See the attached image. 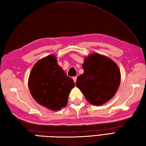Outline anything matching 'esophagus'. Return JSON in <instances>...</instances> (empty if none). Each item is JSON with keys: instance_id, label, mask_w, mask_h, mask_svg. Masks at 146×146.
I'll list each match as a JSON object with an SVG mask.
<instances>
[{"instance_id": "1", "label": "esophagus", "mask_w": 146, "mask_h": 146, "mask_svg": "<svg viewBox=\"0 0 146 146\" xmlns=\"http://www.w3.org/2000/svg\"><path fill=\"white\" fill-rule=\"evenodd\" d=\"M76 78H77V77H76V76H74V77H73V81H74V82H75V83H76Z\"/></svg>"}]
</instances>
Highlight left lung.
I'll use <instances>...</instances> for the list:
<instances>
[{
    "mask_svg": "<svg viewBox=\"0 0 146 146\" xmlns=\"http://www.w3.org/2000/svg\"><path fill=\"white\" fill-rule=\"evenodd\" d=\"M84 73L76 79V86L86 100L94 105H103L116 94L120 83L119 66L111 59L98 53L86 57Z\"/></svg>",
    "mask_w": 146,
    "mask_h": 146,
    "instance_id": "1",
    "label": "left lung"
}]
</instances>
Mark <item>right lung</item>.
<instances>
[{"instance_id": "right-lung-1", "label": "right lung", "mask_w": 146, "mask_h": 146, "mask_svg": "<svg viewBox=\"0 0 146 146\" xmlns=\"http://www.w3.org/2000/svg\"><path fill=\"white\" fill-rule=\"evenodd\" d=\"M28 86L32 97L39 105L57 111L67 105L75 83L59 66L55 56L49 55L34 65Z\"/></svg>"}]
</instances>
